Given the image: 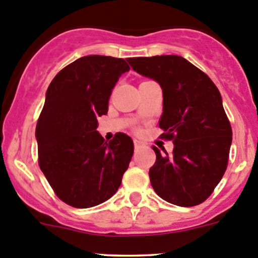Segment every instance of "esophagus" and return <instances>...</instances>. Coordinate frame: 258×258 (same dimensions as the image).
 I'll return each mask as SVG.
<instances>
[{
  "mask_svg": "<svg viewBox=\"0 0 258 258\" xmlns=\"http://www.w3.org/2000/svg\"><path fill=\"white\" fill-rule=\"evenodd\" d=\"M134 144H135V148H136V149H139V148H141V146H143V141L137 140V139H134Z\"/></svg>",
  "mask_w": 258,
  "mask_h": 258,
  "instance_id": "34e87169",
  "label": "esophagus"
}]
</instances>
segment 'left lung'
Returning <instances> with one entry per match:
<instances>
[{"label":"left lung","mask_w":258,"mask_h":258,"mask_svg":"<svg viewBox=\"0 0 258 258\" xmlns=\"http://www.w3.org/2000/svg\"><path fill=\"white\" fill-rule=\"evenodd\" d=\"M143 76L163 89V139L173 153L153 146L156 162L149 170L154 191L173 205L196 206L205 201L227 170L232 127L221 95L205 72L179 56L130 58Z\"/></svg>","instance_id":"1"}]
</instances>
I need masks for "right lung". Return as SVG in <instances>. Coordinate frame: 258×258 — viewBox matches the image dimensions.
<instances>
[{
	"label": "right lung",
	"instance_id": "add662e5",
	"mask_svg": "<svg viewBox=\"0 0 258 258\" xmlns=\"http://www.w3.org/2000/svg\"><path fill=\"white\" fill-rule=\"evenodd\" d=\"M130 67L123 58L85 56L54 76L38 118V163L59 200L86 209L107 201L121 186L134 154L126 134L109 143L96 131L113 88Z\"/></svg>",
	"mask_w": 258,
	"mask_h": 258
}]
</instances>
